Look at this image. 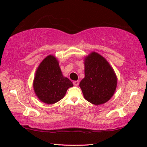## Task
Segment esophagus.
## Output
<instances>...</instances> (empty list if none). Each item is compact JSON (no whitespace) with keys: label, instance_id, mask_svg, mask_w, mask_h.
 Instances as JSON below:
<instances>
[{"label":"esophagus","instance_id":"esophagus-1","mask_svg":"<svg viewBox=\"0 0 147 147\" xmlns=\"http://www.w3.org/2000/svg\"><path fill=\"white\" fill-rule=\"evenodd\" d=\"M73 85L74 86H78L79 85V82L78 81H74L73 82Z\"/></svg>","mask_w":147,"mask_h":147}]
</instances>
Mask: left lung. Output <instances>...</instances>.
Segmentation results:
<instances>
[{"instance_id": "left-lung-1", "label": "left lung", "mask_w": 147, "mask_h": 147, "mask_svg": "<svg viewBox=\"0 0 147 147\" xmlns=\"http://www.w3.org/2000/svg\"><path fill=\"white\" fill-rule=\"evenodd\" d=\"M85 78L80 87L87 101L99 105L109 101L116 90L117 78L106 59L95 52L84 59Z\"/></svg>"}]
</instances>
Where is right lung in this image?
<instances>
[{"label":"right lung","instance_id":"1","mask_svg":"<svg viewBox=\"0 0 147 147\" xmlns=\"http://www.w3.org/2000/svg\"><path fill=\"white\" fill-rule=\"evenodd\" d=\"M33 86L40 101L53 104L63 98L67 89L73 86V84L63 76L57 58L49 55L37 67Z\"/></svg>","mask_w":147,"mask_h":147}]
</instances>
